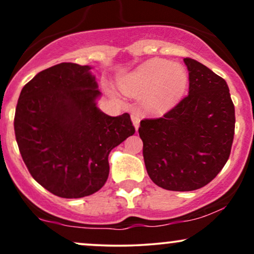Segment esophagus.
<instances>
[{
  "instance_id": "34e87169",
  "label": "esophagus",
  "mask_w": 254,
  "mask_h": 254,
  "mask_svg": "<svg viewBox=\"0 0 254 254\" xmlns=\"http://www.w3.org/2000/svg\"><path fill=\"white\" fill-rule=\"evenodd\" d=\"M131 121H132L135 129L136 130L138 129V127H139V116L137 115V113H132V115H131Z\"/></svg>"
}]
</instances>
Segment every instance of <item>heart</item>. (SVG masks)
<instances>
[{"label": "heart", "instance_id": "1", "mask_svg": "<svg viewBox=\"0 0 254 254\" xmlns=\"http://www.w3.org/2000/svg\"><path fill=\"white\" fill-rule=\"evenodd\" d=\"M186 86L185 69L162 60L148 61L119 80V87L125 94H145V103L155 111H166L176 105Z\"/></svg>", "mask_w": 254, "mask_h": 254}]
</instances>
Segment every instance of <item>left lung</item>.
I'll use <instances>...</instances> for the list:
<instances>
[{
    "label": "left lung",
    "instance_id": "left-lung-1",
    "mask_svg": "<svg viewBox=\"0 0 254 254\" xmlns=\"http://www.w3.org/2000/svg\"><path fill=\"white\" fill-rule=\"evenodd\" d=\"M189 94L160 118L141 121L145 168L170 191H193L220 173L230 155L235 110L229 88L202 63L184 58Z\"/></svg>",
    "mask_w": 254,
    "mask_h": 254
}]
</instances>
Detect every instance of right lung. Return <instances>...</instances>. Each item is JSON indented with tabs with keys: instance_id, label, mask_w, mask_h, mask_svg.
Returning <instances> with one entry per match:
<instances>
[{
	"instance_id": "1",
	"label": "right lung",
	"mask_w": 254,
	"mask_h": 254,
	"mask_svg": "<svg viewBox=\"0 0 254 254\" xmlns=\"http://www.w3.org/2000/svg\"><path fill=\"white\" fill-rule=\"evenodd\" d=\"M90 66L60 63L38 72L17 100L14 131L31 176L62 198L100 190L109 178V154L135 133L129 113L111 117Z\"/></svg>"
}]
</instances>
